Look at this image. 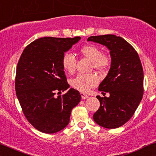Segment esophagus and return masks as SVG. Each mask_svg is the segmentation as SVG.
<instances>
[{
    "instance_id": "1",
    "label": "esophagus",
    "mask_w": 156,
    "mask_h": 156,
    "mask_svg": "<svg viewBox=\"0 0 156 156\" xmlns=\"http://www.w3.org/2000/svg\"><path fill=\"white\" fill-rule=\"evenodd\" d=\"M80 95H81V98L83 100H85V99L88 98V95H87L86 94H85V93H80Z\"/></svg>"
}]
</instances>
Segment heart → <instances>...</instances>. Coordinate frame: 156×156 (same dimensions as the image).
I'll use <instances>...</instances> for the list:
<instances>
[{
    "mask_svg": "<svg viewBox=\"0 0 156 156\" xmlns=\"http://www.w3.org/2000/svg\"><path fill=\"white\" fill-rule=\"evenodd\" d=\"M80 53L84 57L93 62V67L97 70H103L108 66L109 58L105 54L101 53L99 48L93 45H85L80 49ZM76 60L72 53H66L62 58V66L64 70L69 73H73L76 68ZM98 76L94 73H79L70 80L73 88L80 92H88L99 83Z\"/></svg>",
    "mask_w": 156,
    "mask_h": 156,
    "instance_id": "1",
    "label": "heart"
}]
</instances>
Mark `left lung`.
Listing matches in <instances>:
<instances>
[{
  "label": "left lung",
  "mask_w": 156,
  "mask_h": 156,
  "mask_svg": "<svg viewBox=\"0 0 156 156\" xmlns=\"http://www.w3.org/2000/svg\"><path fill=\"white\" fill-rule=\"evenodd\" d=\"M88 41L105 45L110 51L111 68L98 90L110 93L101 98L100 108L93 114L98 125L112 129L130 119L143 94V70L138 54L126 40L115 35L90 36Z\"/></svg>",
  "instance_id": "obj_1"
}]
</instances>
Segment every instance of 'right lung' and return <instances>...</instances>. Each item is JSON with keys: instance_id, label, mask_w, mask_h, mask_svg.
<instances>
[{"instance_id": "add662e5", "label": "right lung", "mask_w": 156, "mask_h": 156, "mask_svg": "<svg viewBox=\"0 0 156 156\" xmlns=\"http://www.w3.org/2000/svg\"><path fill=\"white\" fill-rule=\"evenodd\" d=\"M80 40L79 36L43 37L23 51L16 69V95L27 120L39 131L55 133L65 128L80 101L81 95L73 88L55 96L69 88L62 58Z\"/></svg>"}]
</instances>
